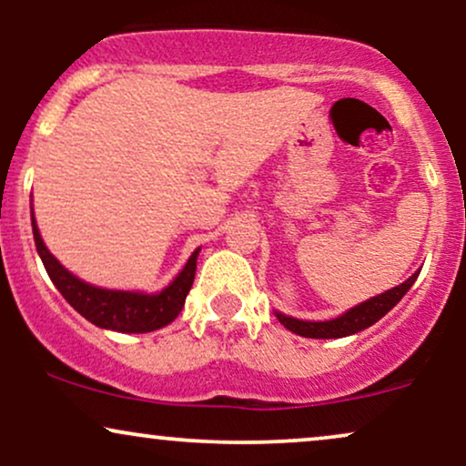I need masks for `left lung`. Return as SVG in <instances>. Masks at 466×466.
Masks as SVG:
<instances>
[{
	"label": "left lung",
	"instance_id": "8db88e82",
	"mask_svg": "<svg viewBox=\"0 0 466 466\" xmlns=\"http://www.w3.org/2000/svg\"><path fill=\"white\" fill-rule=\"evenodd\" d=\"M416 278H419V271H416L411 278H408L403 285L390 289V291L381 293V296L370 298V300L357 304L355 309H350V311L339 315V318L329 319V322H302V319L287 318V315L282 313H276V315L278 319L285 324V329L302 337H313V339H333V337L355 335L360 333V330L368 329V326H372L374 322H379L390 309H394V304H397L400 298L410 291V287L414 285Z\"/></svg>",
	"mask_w": 466,
	"mask_h": 466
}]
</instances>
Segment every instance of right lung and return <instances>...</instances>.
Segmentation results:
<instances>
[{
	"label": "right lung",
	"instance_id": "1",
	"mask_svg": "<svg viewBox=\"0 0 466 466\" xmlns=\"http://www.w3.org/2000/svg\"><path fill=\"white\" fill-rule=\"evenodd\" d=\"M32 234H35V245L39 251L44 267L61 291V296L72 304L85 319L100 326V329L120 330V333H148L162 326L170 324L184 309L186 296H188L192 280L197 271V256L199 249L192 251L181 274L170 282L157 296H144V293L133 291H111V289H98L78 280L76 276L69 274L55 256L47 251L36 229L35 217H32Z\"/></svg>",
	"mask_w": 466,
	"mask_h": 466
}]
</instances>
